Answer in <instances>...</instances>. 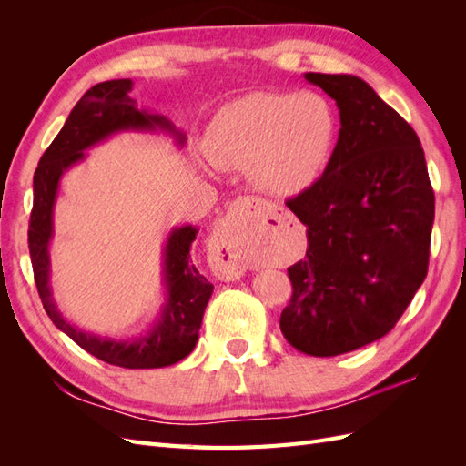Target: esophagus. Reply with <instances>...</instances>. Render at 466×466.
<instances>
[{
  "label": "esophagus",
  "mask_w": 466,
  "mask_h": 466,
  "mask_svg": "<svg viewBox=\"0 0 466 466\" xmlns=\"http://www.w3.org/2000/svg\"><path fill=\"white\" fill-rule=\"evenodd\" d=\"M264 208V202L257 196H241L229 206V221L235 225L241 219H252L260 214V209ZM214 252H216V270L221 279H238L245 270L247 264L241 258L238 252L233 248V235L231 229L228 228V223H223V228L218 229L214 235Z\"/></svg>",
  "instance_id": "34e87169"
}]
</instances>
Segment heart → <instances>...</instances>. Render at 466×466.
Segmentation results:
<instances>
[{
	"instance_id": "obj_1",
	"label": "heart",
	"mask_w": 466,
	"mask_h": 466,
	"mask_svg": "<svg viewBox=\"0 0 466 466\" xmlns=\"http://www.w3.org/2000/svg\"><path fill=\"white\" fill-rule=\"evenodd\" d=\"M336 139V112L322 95L250 93L219 108L206 149L218 167H250L262 192L295 196L327 173Z\"/></svg>"
}]
</instances>
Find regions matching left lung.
<instances>
[{"instance_id": "8db88e82", "label": "left lung", "mask_w": 466, "mask_h": 466, "mask_svg": "<svg viewBox=\"0 0 466 466\" xmlns=\"http://www.w3.org/2000/svg\"><path fill=\"white\" fill-rule=\"evenodd\" d=\"M336 101L340 134L327 173L286 206L307 225V255L288 268L286 340L330 358L394 329L426 279L435 196L412 126L368 83L305 74Z\"/></svg>"}]
</instances>
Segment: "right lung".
<instances>
[{"label": "right lung", "mask_w": 466, "mask_h": 466, "mask_svg": "<svg viewBox=\"0 0 466 466\" xmlns=\"http://www.w3.org/2000/svg\"><path fill=\"white\" fill-rule=\"evenodd\" d=\"M132 79H112L96 83L69 112L60 134L42 155L33 178V211L29 221V252L40 301L50 320L91 356L126 370L167 368L185 360L198 342V330L204 309L214 286L196 270L190 258V245L198 235L192 225L173 229L165 247V286L167 303L159 320L132 340H108L96 334L83 332L69 324L56 307L50 291V257L52 209L62 175L81 161L87 147L105 137L124 130H167L177 142L185 144V136L171 120L147 110H137L128 95Z\"/></svg>", "instance_id": "obj_1"}]
</instances>
